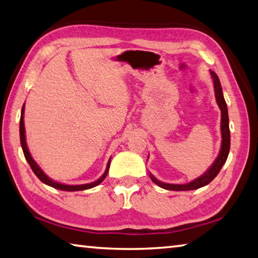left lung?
<instances>
[{
  "mask_svg": "<svg viewBox=\"0 0 258 258\" xmlns=\"http://www.w3.org/2000/svg\"><path fill=\"white\" fill-rule=\"evenodd\" d=\"M211 76L213 78V82H214V92H215V98H217V102L221 109V134H222V144H221V150H220V153L217 158V160L214 161V163L211 166L210 169L205 172L204 175H202L199 178H196L195 180L188 182V184H184V185H177V184H166V182L159 181L156 179L152 175H150V178L151 180L157 184L158 186L162 187V188L168 189V190H191V189H198L200 187H203L205 185H208L209 182L212 181L217 175L221 170L222 166L224 165V162L227 161L228 154H229V150H230V130H229V116H228V108H227V104L226 100L223 98V93H222V88H221V83H220V80L217 74H215L213 71H211Z\"/></svg>",
  "mask_w": 258,
  "mask_h": 258,
  "instance_id": "left-lung-1",
  "label": "left lung"
}]
</instances>
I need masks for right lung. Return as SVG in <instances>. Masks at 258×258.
Instances as JSON below:
<instances>
[{
  "label": "right lung",
  "instance_id": "right-lung-1",
  "mask_svg": "<svg viewBox=\"0 0 258 258\" xmlns=\"http://www.w3.org/2000/svg\"><path fill=\"white\" fill-rule=\"evenodd\" d=\"M23 113H25V105L22 106V110H21V117H20V142H21V147L23 150V154H25V158L26 160L29 163L30 168L32 169V171L35 172V175L39 178V179L44 182V184L48 185L54 187V188H57L60 190H68V191H74V190H83V189H89V188H92V187H95L97 185H99L100 182L105 179V177L108 174V169H109V166H110V160L107 163V168H106V171L104 172V175H102L99 179L90 182V184H84V185H64V184H59L57 181H54L51 180L50 178H48L44 174V171L40 169L39 166L37 165L35 162L34 159L30 156V152L29 150H28L27 147V143H26V135H25V124H23Z\"/></svg>",
  "mask_w": 258,
  "mask_h": 258
}]
</instances>
